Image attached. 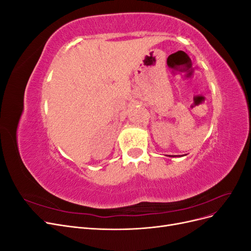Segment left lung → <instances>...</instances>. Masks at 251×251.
Returning <instances> with one entry per match:
<instances>
[{
    "mask_svg": "<svg viewBox=\"0 0 251 251\" xmlns=\"http://www.w3.org/2000/svg\"><path fill=\"white\" fill-rule=\"evenodd\" d=\"M169 157H180V156H176V155H174V156L171 155V156H170V155H169Z\"/></svg>",
    "mask_w": 251,
    "mask_h": 251,
    "instance_id": "1",
    "label": "left lung"
}]
</instances>
